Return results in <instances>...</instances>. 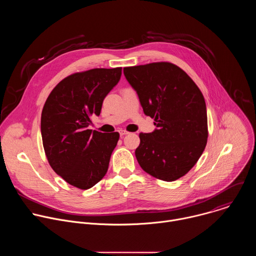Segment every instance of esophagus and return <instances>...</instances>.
Here are the masks:
<instances>
[{
    "mask_svg": "<svg viewBox=\"0 0 256 256\" xmlns=\"http://www.w3.org/2000/svg\"><path fill=\"white\" fill-rule=\"evenodd\" d=\"M128 134V132H126V130H120V136L122 138V136H124L126 134Z\"/></svg>",
    "mask_w": 256,
    "mask_h": 256,
    "instance_id": "esophagus-1",
    "label": "esophagus"
}]
</instances>
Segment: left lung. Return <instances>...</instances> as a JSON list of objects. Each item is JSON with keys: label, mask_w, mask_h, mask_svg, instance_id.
Returning a JSON list of instances; mask_svg holds the SVG:
<instances>
[{"label": "left lung", "mask_w": 256, "mask_h": 256, "mask_svg": "<svg viewBox=\"0 0 256 256\" xmlns=\"http://www.w3.org/2000/svg\"><path fill=\"white\" fill-rule=\"evenodd\" d=\"M136 91L144 112L157 126L140 132L136 149L142 169L155 178L174 181L198 161L208 142V116L204 95L192 79L168 62L124 68Z\"/></svg>", "instance_id": "1"}]
</instances>
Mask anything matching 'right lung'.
Segmentation results:
<instances>
[{
  "mask_svg": "<svg viewBox=\"0 0 256 256\" xmlns=\"http://www.w3.org/2000/svg\"><path fill=\"white\" fill-rule=\"evenodd\" d=\"M120 76L122 68L74 72L44 103L40 128L46 156L52 170L79 190H89L104 177L118 144V132H92L88 126Z\"/></svg>",
  "mask_w": 256,
  "mask_h": 256,
  "instance_id": "1",
  "label": "right lung"
}]
</instances>
